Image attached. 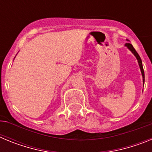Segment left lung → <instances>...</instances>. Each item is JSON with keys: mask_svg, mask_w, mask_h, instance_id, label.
I'll list each match as a JSON object with an SVG mask.
<instances>
[{"mask_svg": "<svg viewBox=\"0 0 152 152\" xmlns=\"http://www.w3.org/2000/svg\"><path fill=\"white\" fill-rule=\"evenodd\" d=\"M128 41V40H127ZM126 46L128 47V49H129L130 51H131L132 53H133L134 55H135V56L136 57L137 60H138V62H139V67H140V69H141V72H142V77H143V84H144V82H145V73H144V69H143V66H142V59H141L140 56H139V54L137 53V52L135 51V49H134V47L132 46V45L130 43H126Z\"/></svg>", "mask_w": 152, "mask_h": 152, "instance_id": "8db88e82", "label": "left lung"}]
</instances>
